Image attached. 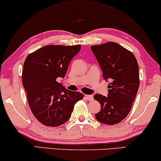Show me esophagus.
<instances>
[{
  "instance_id": "34e87169",
  "label": "esophagus",
  "mask_w": 161,
  "mask_h": 161,
  "mask_svg": "<svg viewBox=\"0 0 161 161\" xmlns=\"http://www.w3.org/2000/svg\"><path fill=\"white\" fill-rule=\"evenodd\" d=\"M85 97L86 100H89V101H92L94 99L93 95H85Z\"/></svg>"
}]
</instances>
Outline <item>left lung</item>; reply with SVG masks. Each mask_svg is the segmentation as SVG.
<instances>
[{
    "mask_svg": "<svg viewBox=\"0 0 161 161\" xmlns=\"http://www.w3.org/2000/svg\"><path fill=\"white\" fill-rule=\"evenodd\" d=\"M91 50L102 69L103 78L111 81L107 97L94 94V98L101 105L95 118L105 125L117 124L129 114L139 87L137 60L130 51L112 42L92 45Z\"/></svg>",
    "mask_w": 161,
    "mask_h": 161,
    "instance_id": "8db88e82",
    "label": "left lung"
}]
</instances>
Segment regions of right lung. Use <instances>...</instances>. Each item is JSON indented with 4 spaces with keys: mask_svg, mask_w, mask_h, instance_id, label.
I'll use <instances>...</instances> for the list:
<instances>
[{
    "mask_svg": "<svg viewBox=\"0 0 161 161\" xmlns=\"http://www.w3.org/2000/svg\"><path fill=\"white\" fill-rule=\"evenodd\" d=\"M80 45H46L28 55L22 80L33 114L42 124L57 127L67 122L74 105L82 100L78 92L65 89L56 81L64 78L72 58Z\"/></svg>",
    "mask_w": 161,
    "mask_h": 161,
    "instance_id": "add662e5",
    "label": "right lung"
}]
</instances>
